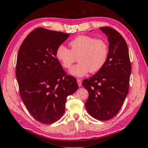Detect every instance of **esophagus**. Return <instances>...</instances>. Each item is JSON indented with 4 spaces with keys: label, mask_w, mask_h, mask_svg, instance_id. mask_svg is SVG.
I'll return each instance as SVG.
<instances>
[{
    "label": "esophagus",
    "mask_w": 148,
    "mask_h": 148,
    "mask_svg": "<svg viewBox=\"0 0 148 148\" xmlns=\"http://www.w3.org/2000/svg\"><path fill=\"white\" fill-rule=\"evenodd\" d=\"M77 83H78V85H79V87H80V86H82V82H81V80L80 79H77Z\"/></svg>",
    "instance_id": "34e87169"
}]
</instances>
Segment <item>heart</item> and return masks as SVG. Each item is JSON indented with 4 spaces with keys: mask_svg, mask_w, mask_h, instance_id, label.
Segmentation results:
<instances>
[{
    "mask_svg": "<svg viewBox=\"0 0 148 148\" xmlns=\"http://www.w3.org/2000/svg\"><path fill=\"white\" fill-rule=\"evenodd\" d=\"M70 49L60 45L56 50V58L64 68L69 69L77 60L79 64L69 70V74L82 77L100 70L108 56V46L105 41L86 35L78 36L69 43Z\"/></svg>",
    "mask_w": 148,
    "mask_h": 148,
    "instance_id": "1",
    "label": "heart"
}]
</instances>
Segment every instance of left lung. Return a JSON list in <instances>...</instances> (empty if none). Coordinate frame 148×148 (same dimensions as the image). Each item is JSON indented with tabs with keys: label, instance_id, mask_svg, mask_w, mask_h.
Wrapping results in <instances>:
<instances>
[{
	"label": "left lung",
	"instance_id": "obj_1",
	"mask_svg": "<svg viewBox=\"0 0 148 148\" xmlns=\"http://www.w3.org/2000/svg\"><path fill=\"white\" fill-rule=\"evenodd\" d=\"M109 42L108 56L103 68L83 80L89 97L85 103L88 113L99 121H108L119 113L128 93L132 72L126 40L109 27H100Z\"/></svg>",
	"mask_w": 148,
	"mask_h": 148
}]
</instances>
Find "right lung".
Listing matches in <instances>:
<instances>
[{
  "label": "right lung",
  "mask_w": 148,
  "mask_h": 148,
  "mask_svg": "<svg viewBox=\"0 0 148 148\" xmlns=\"http://www.w3.org/2000/svg\"><path fill=\"white\" fill-rule=\"evenodd\" d=\"M69 35L38 27L27 36L18 50L16 77L21 99L41 123L53 124L62 117L67 97L79 88L76 79L66 75L55 55Z\"/></svg>",
  "instance_id": "right-lung-1"
}]
</instances>
